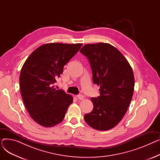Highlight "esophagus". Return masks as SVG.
<instances>
[{
    "label": "esophagus",
    "mask_w": 160,
    "mask_h": 160,
    "mask_svg": "<svg viewBox=\"0 0 160 160\" xmlns=\"http://www.w3.org/2000/svg\"><path fill=\"white\" fill-rule=\"evenodd\" d=\"M77 98L78 99V100H83V98H84V97H83L82 95H77Z\"/></svg>",
    "instance_id": "esophagus-1"
}]
</instances>
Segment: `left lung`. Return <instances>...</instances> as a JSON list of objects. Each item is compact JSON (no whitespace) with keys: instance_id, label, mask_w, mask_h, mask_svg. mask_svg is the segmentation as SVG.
Instances as JSON below:
<instances>
[{"instance_id":"obj_1","label":"left lung","mask_w":160,"mask_h":160,"mask_svg":"<svg viewBox=\"0 0 160 160\" xmlns=\"http://www.w3.org/2000/svg\"><path fill=\"white\" fill-rule=\"evenodd\" d=\"M80 52L88 59L93 83L100 86V95L91 98L93 109L84 120L94 129L110 130L121 121L131 102L132 69L119 50L108 43L87 44Z\"/></svg>"}]
</instances>
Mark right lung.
I'll return each instance as SVG.
<instances>
[{"label":"right lung","mask_w":160,"mask_h":160,"mask_svg":"<svg viewBox=\"0 0 160 160\" xmlns=\"http://www.w3.org/2000/svg\"><path fill=\"white\" fill-rule=\"evenodd\" d=\"M82 45L59 43L41 45L22 67L19 83L22 100L33 121L43 127H52L61 122L72 102L71 95L56 90L54 84Z\"/></svg>","instance_id":"right-lung-1"}]
</instances>
